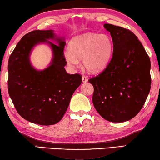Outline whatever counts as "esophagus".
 <instances>
[{
	"instance_id": "obj_1",
	"label": "esophagus",
	"mask_w": 160,
	"mask_h": 160,
	"mask_svg": "<svg viewBox=\"0 0 160 160\" xmlns=\"http://www.w3.org/2000/svg\"><path fill=\"white\" fill-rule=\"evenodd\" d=\"M88 82V78H87L85 76H82V82L86 83Z\"/></svg>"
}]
</instances>
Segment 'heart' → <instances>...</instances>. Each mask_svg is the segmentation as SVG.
<instances>
[{
  "instance_id": "heart-1",
  "label": "heart",
  "mask_w": 160,
  "mask_h": 160,
  "mask_svg": "<svg viewBox=\"0 0 160 160\" xmlns=\"http://www.w3.org/2000/svg\"><path fill=\"white\" fill-rule=\"evenodd\" d=\"M69 52L65 54L67 64L75 68L82 61L89 73L102 72L108 66L113 54V41L108 34L86 32L70 41Z\"/></svg>"
}]
</instances>
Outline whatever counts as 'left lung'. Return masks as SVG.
<instances>
[{
	"label": "left lung",
	"mask_w": 160,
	"mask_h": 160,
	"mask_svg": "<svg viewBox=\"0 0 160 160\" xmlns=\"http://www.w3.org/2000/svg\"><path fill=\"white\" fill-rule=\"evenodd\" d=\"M113 41L112 58L103 72L89 80L93 105L107 121L124 122L136 116L151 88V62L143 45L130 30L105 24Z\"/></svg>",
	"instance_id": "8db88e82"
}]
</instances>
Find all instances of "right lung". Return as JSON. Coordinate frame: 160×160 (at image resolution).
I'll return each instance as SVG.
<instances>
[{"instance_id":"add662e5","label":"right lung","mask_w":160,"mask_h":160,"mask_svg":"<svg viewBox=\"0 0 160 160\" xmlns=\"http://www.w3.org/2000/svg\"><path fill=\"white\" fill-rule=\"evenodd\" d=\"M42 43L50 47L52 58L46 69L38 70L32 65L30 55L34 48ZM65 43L53 30H33L22 38L9 57L8 94L17 112L28 122L41 125L60 122L82 83L79 74L71 75L65 71Z\"/></svg>"}]
</instances>
